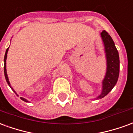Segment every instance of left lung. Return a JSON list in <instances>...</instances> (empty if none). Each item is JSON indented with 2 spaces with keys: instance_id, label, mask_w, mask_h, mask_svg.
Listing matches in <instances>:
<instances>
[{
  "instance_id": "left-lung-1",
  "label": "left lung",
  "mask_w": 133,
  "mask_h": 133,
  "mask_svg": "<svg viewBox=\"0 0 133 133\" xmlns=\"http://www.w3.org/2000/svg\"><path fill=\"white\" fill-rule=\"evenodd\" d=\"M106 58V72L102 81L101 93L95 99H101L110 92L117 83L120 72V58L115 43L110 35L103 30L100 33Z\"/></svg>"
}]
</instances>
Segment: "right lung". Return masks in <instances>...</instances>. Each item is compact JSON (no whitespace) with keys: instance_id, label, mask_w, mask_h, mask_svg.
I'll use <instances>...</instances> for the list:
<instances>
[{"instance_id":"1","label":"right lung","mask_w":133,"mask_h":133,"mask_svg":"<svg viewBox=\"0 0 133 133\" xmlns=\"http://www.w3.org/2000/svg\"><path fill=\"white\" fill-rule=\"evenodd\" d=\"M8 49H9V47L8 48L7 50H6V51H5V57H4V74H5V80H6V82H7L8 85L10 86V88H11V89L13 90V91L15 93H16V95L18 96V95L17 94V92L14 90V89H13V88H12V86H11V85H10V81H9V79H8V75H7V70H6V59H7V54H8ZM21 99L22 100H23V101H25V102H26V103H28L29 101L27 100V99H25V98H22V97H21Z\"/></svg>"}]
</instances>
